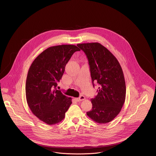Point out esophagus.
<instances>
[{"label":"esophagus","mask_w":156,"mask_h":156,"mask_svg":"<svg viewBox=\"0 0 156 156\" xmlns=\"http://www.w3.org/2000/svg\"><path fill=\"white\" fill-rule=\"evenodd\" d=\"M85 99V97H84V96H83V95H81V96L79 97V98H75V99L76 101H78V102H80V101H82L84 100Z\"/></svg>","instance_id":"obj_1"}]
</instances>
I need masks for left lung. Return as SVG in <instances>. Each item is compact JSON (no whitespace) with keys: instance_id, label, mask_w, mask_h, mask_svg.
Instances as JSON below:
<instances>
[{"instance_id":"1","label":"left lung","mask_w":156,"mask_h":156,"mask_svg":"<svg viewBox=\"0 0 156 156\" xmlns=\"http://www.w3.org/2000/svg\"><path fill=\"white\" fill-rule=\"evenodd\" d=\"M88 60L90 76L99 85L98 95L91 99L92 108L87 115L99 123H106L121 111L126 98L124 75L119 61L99 43L78 44Z\"/></svg>"}]
</instances>
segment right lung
I'll return each instance as SVG.
<instances>
[{
  "mask_svg": "<svg viewBox=\"0 0 156 156\" xmlns=\"http://www.w3.org/2000/svg\"><path fill=\"white\" fill-rule=\"evenodd\" d=\"M75 45H60L45 50L31 64L26 83V96L32 113L40 120L51 125L65 118L72 104L71 98L56 88L65 67L75 51Z\"/></svg>",
  "mask_w": 156,
  "mask_h": 156,
  "instance_id": "obj_1",
  "label": "right lung"
}]
</instances>
